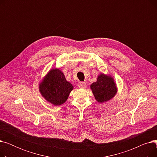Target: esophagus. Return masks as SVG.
I'll return each instance as SVG.
<instances>
[{
  "label": "esophagus",
  "instance_id": "34e87169",
  "mask_svg": "<svg viewBox=\"0 0 157 157\" xmlns=\"http://www.w3.org/2000/svg\"><path fill=\"white\" fill-rule=\"evenodd\" d=\"M86 86V85L85 83H84V82H81V83L78 84V87L80 88H84Z\"/></svg>",
  "mask_w": 157,
  "mask_h": 157
}]
</instances>
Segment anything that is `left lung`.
Segmentation results:
<instances>
[{
    "instance_id": "obj_1",
    "label": "left lung",
    "mask_w": 157,
    "mask_h": 157,
    "mask_svg": "<svg viewBox=\"0 0 157 157\" xmlns=\"http://www.w3.org/2000/svg\"><path fill=\"white\" fill-rule=\"evenodd\" d=\"M92 93L98 103L108 102L116 95L118 88L114 78L111 75L101 73L97 81L90 85Z\"/></svg>"
}]
</instances>
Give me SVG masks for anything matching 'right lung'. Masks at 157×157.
I'll return each instance as SVG.
<instances>
[{
  "label": "right lung",
  "mask_w": 157,
  "mask_h": 157,
  "mask_svg": "<svg viewBox=\"0 0 157 157\" xmlns=\"http://www.w3.org/2000/svg\"><path fill=\"white\" fill-rule=\"evenodd\" d=\"M73 86L59 69L49 70L39 85V92L48 102L60 105L67 100Z\"/></svg>",
  "instance_id": "add662e5"
}]
</instances>
